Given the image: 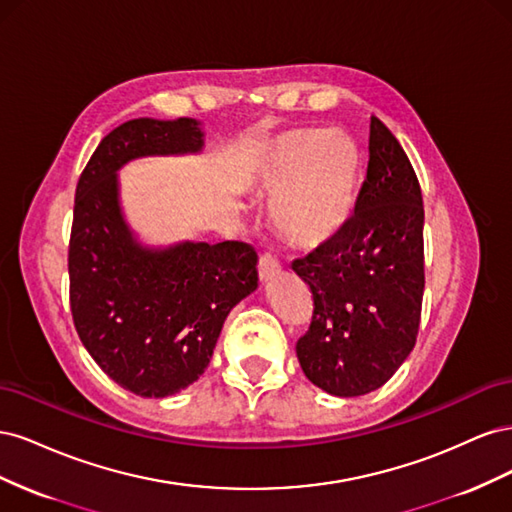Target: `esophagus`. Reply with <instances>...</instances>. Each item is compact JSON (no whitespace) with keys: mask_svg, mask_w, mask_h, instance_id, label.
Masks as SVG:
<instances>
[{"mask_svg":"<svg viewBox=\"0 0 512 512\" xmlns=\"http://www.w3.org/2000/svg\"><path fill=\"white\" fill-rule=\"evenodd\" d=\"M280 271H282V265H280V260H277L275 256H271V254H262L260 256V260H258L260 280H271V277H275Z\"/></svg>","mask_w":512,"mask_h":512,"instance_id":"34e87169","label":"esophagus"}]
</instances>
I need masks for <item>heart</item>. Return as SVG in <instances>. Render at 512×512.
I'll return each instance as SVG.
<instances>
[{"label": "heart", "mask_w": 512, "mask_h": 512, "mask_svg": "<svg viewBox=\"0 0 512 512\" xmlns=\"http://www.w3.org/2000/svg\"><path fill=\"white\" fill-rule=\"evenodd\" d=\"M363 183L361 149L344 132L294 130L269 147L256 185L273 196L277 232L299 247L331 241L346 228Z\"/></svg>", "instance_id": "1"}]
</instances>
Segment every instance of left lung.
Listing matches in <instances>:
<instances>
[{
    "mask_svg": "<svg viewBox=\"0 0 512 512\" xmlns=\"http://www.w3.org/2000/svg\"><path fill=\"white\" fill-rule=\"evenodd\" d=\"M423 194L397 138L371 117L354 218L292 269L314 314L297 342L303 374L337 397L380 389L416 344L425 290Z\"/></svg>",
    "mask_w": 512,
    "mask_h": 512,
    "instance_id": "8db88e82",
    "label": "left lung"
}]
</instances>
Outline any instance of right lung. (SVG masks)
Instances as JSON below:
<instances>
[{
  "label": "right lung",
  "instance_id": "right-lung-1",
  "mask_svg": "<svg viewBox=\"0 0 512 512\" xmlns=\"http://www.w3.org/2000/svg\"><path fill=\"white\" fill-rule=\"evenodd\" d=\"M200 149L196 119H132L102 138L76 185L68 247L74 327L104 374L141 397L175 395L203 376L230 309L258 286L250 243L151 250L123 220V164Z\"/></svg>",
  "mask_w": 512,
  "mask_h": 512
}]
</instances>
